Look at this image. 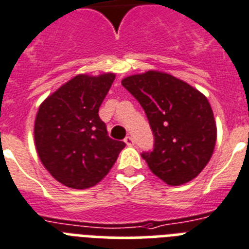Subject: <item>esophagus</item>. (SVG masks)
<instances>
[{
  "mask_svg": "<svg viewBox=\"0 0 249 249\" xmlns=\"http://www.w3.org/2000/svg\"><path fill=\"white\" fill-rule=\"evenodd\" d=\"M124 142H125V144H126L127 146H133L134 145V139H133V137H130V135H127V137L124 139Z\"/></svg>",
  "mask_w": 249,
  "mask_h": 249,
  "instance_id": "1",
  "label": "esophagus"
}]
</instances>
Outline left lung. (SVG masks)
Returning <instances> with one entry per match:
<instances>
[{
    "label": "left lung",
    "mask_w": 249,
    "mask_h": 249,
    "mask_svg": "<svg viewBox=\"0 0 249 249\" xmlns=\"http://www.w3.org/2000/svg\"><path fill=\"white\" fill-rule=\"evenodd\" d=\"M122 85L139 101L154 135L153 150L142 153L149 169L169 185L196 178L208 164L217 140L207 98L159 71L125 77Z\"/></svg>",
    "instance_id": "8db88e82"
}]
</instances>
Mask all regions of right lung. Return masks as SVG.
Here are the masks:
<instances>
[{
    "mask_svg": "<svg viewBox=\"0 0 249 249\" xmlns=\"http://www.w3.org/2000/svg\"><path fill=\"white\" fill-rule=\"evenodd\" d=\"M114 73L77 75L40 105L35 144L44 166L61 184L73 189L94 187L107 176L125 142L107 135L99 107Z\"/></svg>",
    "mask_w": 249,
    "mask_h": 249,
    "instance_id": "right-lung-1",
    "label": "right lung"
}]
</instances>
